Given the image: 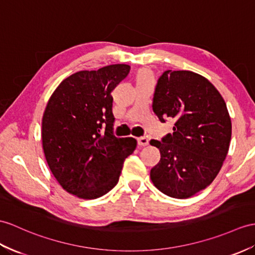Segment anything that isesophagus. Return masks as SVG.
Segmentation results:
<instances>
[{
	"label": "esophagus",
	"instance_id": "34e87169",
	"mask_svg": "<svg viewBox=\"0 0 255 255\" xmlns=\"http://www.w3.org/2000/svg\"><path fill=\"white\" fill-rule=\"evenodd\" d=\"M137 142L139 146H147L149 144V139L147 137H145V136H142V137L137 138Z\"/></svg>",
	"mask_w": 255,
	"mask_h": 255
}]
</instances>
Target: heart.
<instances>
[{
  "label": "heart",
  "mask_w": 255,
  "mask_h": 255,
  "mask_svg": "<svg viewBox=\"0 0 255 255\" xmlns=\"http://www.w3.org/2000/svg\"><path fill=\"white\" fill-rule=\"evenodd\" d=\"M151 80V74L148 70L142 69L137 73V82L140 81H150Z\"/></svg>",
  "instance_id": "obj_1"
}]
</instances>
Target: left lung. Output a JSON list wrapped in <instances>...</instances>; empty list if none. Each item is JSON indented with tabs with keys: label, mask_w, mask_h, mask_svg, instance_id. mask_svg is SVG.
Returning a JSON list of instances; mask_svg holds the SVG:
<instances>
[{
	"label": "left lung",
	"mask_w": 255,
	"mask_h": 255,
	"mask_svg": "<svg viewBox=\"0 0 255 255\" xmlns=\"http://www.w3.org/2000/svg\"><path fill=\"white\" fill-rule=\"evenodd\" d=\"M152 110L161 122L175 121L173 134L151 139L160 150L150 171L164 195L186 199L207 188L219 174L232 138L225 101L208 79L187 70H166L158 80Z\"/></svg>",
	"instance_id": "left-lung-1"
}]
</instances>
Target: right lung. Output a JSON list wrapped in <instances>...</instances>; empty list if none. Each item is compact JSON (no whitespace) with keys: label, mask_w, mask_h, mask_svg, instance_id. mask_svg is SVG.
<instances>
[{"label":"right lung","mask_w":255,"mask_h":255,"mask_svg":"<svg viewBox=\"0 0 255 255\" xmlns=\"http://www.w3.org/2000/svg\"><path fill=\"white\" fill-rule=\"evenodd\" d=\"M129 69L117 64L76 72L48 99L42 119L43 150L53 175L71 195L82 199L106 195L119 181L124 160L135 150V138L113 134L111 92Z\"/></svg>","instance_id":"right-lung-1"}]
</instances>
